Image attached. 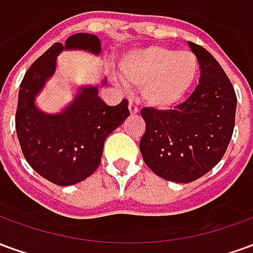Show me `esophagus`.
I'll use <instances>...</instances> for the list:
<instances>
[{
  "mask_svg": "<svg viewBox=\"0 0 253 253\" xmlns=\"http://www.w3.org/2000/svg\"><path fill=\"white\" fill-rule=\"evenodd\" d=\"M128 111H130V114H131V115H137L138 114V107H137V104H134V103H132V101H130V103H128Z\"/></svg>",
  "mask_w": 253,
  "mask_h": 253,
  "instance_id": "esophagus-1",
  "label": "esophagus"
}]
</instances>
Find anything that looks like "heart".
<instances>
[{
	"mask_svg": "<svg viewBox=\"0 0 253 253\" xmlns=\"http://www.w3.org/2000/svg\"><path fill=\"white\" fill-rule=\"evenodd\" d=\"M121 77L128 86L142 88L143 101L154 110H172L190 93L199 73V61L190 50L167 46L143 47L121 61Z\"/></svg>",
	"mask_w": 253,
	"mask_h": 253,
	"instance_id": "heart-1",
	"label": "heart"
}]
</instances>
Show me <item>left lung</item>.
Segmentation results:
<instances>
[{
  "label": "left lung",
  "instance_id": "8db88e82",
  "mask_svg": "<svg viewBox=\"0 0 253 253\" xmlns=\"http://www.w3.org/2000/svg\"><path fill=\"white\" fill-rule=\"evenodd\" d=\"M199 61L201 83L175 110L141 111L146 130L139 142L145 164L160 177L191 183L222 159L233 134L237 99L221 65L188 42Z\"/></svg>",
  "mask_w": 253,
  "mask_h": 253
}]
</instances>
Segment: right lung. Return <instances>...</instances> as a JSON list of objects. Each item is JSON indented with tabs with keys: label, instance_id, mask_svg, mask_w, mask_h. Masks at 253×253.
Here are the masks:
<instances>
[{
	"label": "right lung",
	"instance_id": "obj_1",
	"mask_svg": "<svg viewBox=\"0 0 253 253\" xmlns=\"http://www.w3.org/2000/svg\"><path fill=\"white\" fill-rule=\"evenodd\" d=\"M63 50L100 55L101 43L92 34H76L67 38L65 46L54 43L32 63L20 85L16 132L25 160L39 175L57 186H73L97 169L104 141L130 112L127 100L115 107L103 103L99 85L81 86L72 103L58 114L42 111L36 97L54 76L57 57Z\"/></svg>",
	"mask_w": 253,
	"mask_h": 253
}]
</instances>
